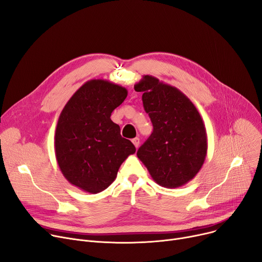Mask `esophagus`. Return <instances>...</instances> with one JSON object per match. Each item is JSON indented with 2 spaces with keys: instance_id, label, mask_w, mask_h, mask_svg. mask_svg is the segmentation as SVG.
I'll use <instances>...</instances> for the list:
<instances>
[{
  "instance_id": "esophagus-1",
  "label": "esophagus",
  "mask_w": 262,
  "mask_h": 262,
  "mask_svg": "<svg viewBox=\"0 0 262 262\" xmlns=\"http://www.w3.org/2000/svg\"><path fill=\"white\" fill-rule=\"evenodd\" d=\"M133 143H134V145L138 148L139 147V145H140V139L139 138H135V139H133Z\"/></svg>"
}]
</instances>
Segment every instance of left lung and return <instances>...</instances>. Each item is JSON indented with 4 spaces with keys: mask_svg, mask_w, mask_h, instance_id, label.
<instances>
[{
    "mask_svg": "<svg viewBox=\"0 0 262 262\" xmlns=\"http://www.w3.org/2000/svg\"><path fill=\"white\" fill-rule=\"evenodd\" d=\"M134 88L143 93L154 127L137 156L159 186L182 187L195 177L207 155L203 119L187 95L152 75H143Z\"/></svg>",
    "mask_w": 262,
    "mask_h": 262,
    "instance_id": "obj_1",
    "label": "left lung"
}]
</instances>
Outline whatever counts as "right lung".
I'll list each match as a JSON object with an SVG mask.
<instances>
[{
	"mask_svg": "<svg viewBox=\"0 0 262 262\" xmlns=\"http://www.w3.org/2000/svg\"><path fill=\"white\" fill-rule=\"evenodd\" d=\"M127 90L105 79L86 81L68 101L55 132V155L66 180L95 194L116 180L122 162L136 152L110 119Z\"/></svg>",
	"mask_w": 262,
	"mask_h": 262,
	"instance_id": "right-lung-1",
	"label": "right lung"
}]
</instances>
